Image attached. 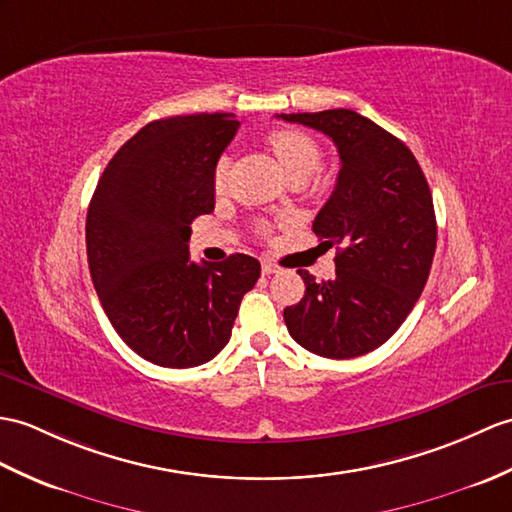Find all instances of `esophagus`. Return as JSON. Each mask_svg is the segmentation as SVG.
<instances>
[{"label": "esophagus", "instance_id": "1", "mask_svg": "<svg viewBox=\"0 0 512 512\" xmlns=\"http://www.w3.org/2000/svg\"><path fill=\"white\" fill-rule=\"evenodd\" d=\"M261 272H264V275H275V272H279V266L272 264V261H264V264H261Z\"/></svg>", "mask_w": 512, "mask_h": 512}]
</instances>
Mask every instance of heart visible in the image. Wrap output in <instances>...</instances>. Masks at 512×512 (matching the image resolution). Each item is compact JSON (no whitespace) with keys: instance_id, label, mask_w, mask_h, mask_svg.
I'll use <instances>...</instances> for the list:
<instances>
[{"instance_id":"b5f03b06","label":"heart","mask_w":512,"mask_h":512,"mask_svg":"<svg viewBox=\"0 0 512 512\" xmlns=\"http://www.w3.org/2000/svg\"><path fill=\"white\" fill-rule=\"evenodd\" d=\"M268 148L275 152L277 161L281 163V168L288 172V176L310 174L320 159V150L316 141L303 133V130H294V128H275L270 130L266 137ZM229 178V159L222 157L216 165V172H213V185L220 192L227 185Z\"/></svg>"}]
</instances>
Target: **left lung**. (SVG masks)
Listing matches in <instances>:
<instances>
[{
	"label": "left lung",
	"mask_w": 512,
	"mask_h": 512,
	"mask_svg": "<svg viewBox=\"0 0 512 512\" xmlns=\"http://www.w3.org/2000/svg\"><path fill=\"white\" fill-rule=\"evenodd\" d=\"M279 117L325 133L340 154L336 189L312 224L323 244L336 246V277L316 283L299 270L305 296L285 307V325L307 351L358 358L395 334L430 277L436 251L430 185L410 148L360 113Z\"/></svg>",
	"instance_id": "1"
}]
</instances>
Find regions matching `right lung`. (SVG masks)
<instances>
[{
  "label": "right lung",
  "instance_id": "add662e5",
  "mask_svg": "<svg viewBox=\"0 0 512 512\" xmlns=\"http://www.w3.org/2000/svg\"><path fill=\"white\" fill-rule=\"evenodd\" d=\"M240 122L233 113L150 122L115 152L87 213L93 288L113 329L141 358L165 368L205 364L231 338L255 257L189 259L198 216L216 207L213 172Z\"/></svg>",
  "mask_w": 512,
  "mask_h": 512
}]
</instances>
